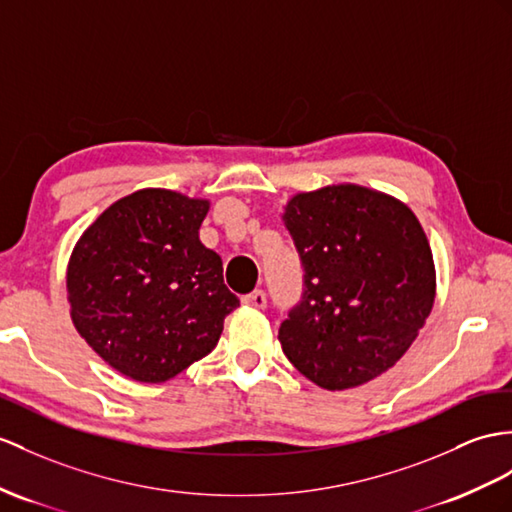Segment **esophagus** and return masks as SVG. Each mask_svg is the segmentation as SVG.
<instances>
[{"mask_svg": "<svg viewBox=\"0 0 512 512\" xmlns=\"http://www.w3.org/2000/svg\"><path fill=\"white\" fill-rule=\"evenodd\" d=\"M243 304L245 306H252V308H265L267 306V295L263 291H254L243 297Z\"/></svg>", "mask_w": 512, "mask_h": 512, "instance_id": "1", "label": "esophagus"}]
</instances>
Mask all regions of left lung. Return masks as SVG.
I'll list each match as a JSON object with an SVG mask.
<instances>
[{"instance_id":"1","label":"left lung","mask_w":512,"mask_h":512,"mask_svg":"<svg viewBox=\"0 0 512 512\" xmlns=\"http://www.w3.org/2000/svg\"><path fill=\"white\" fill-rule=\"evenodd\" d=\"M282 221L304 265V297L280 326L293 367L345 391L389 371L436 297L428 236L400 199L352 182L295 193Z\"/></svg>"}]
</instances>
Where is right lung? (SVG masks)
<instances>
[{"instance_id": "right-lung-1", "label": "right lung", "mask_w": 512, "mask_h": 512, "mask_svg": "<svg viewBox=\"0 0 512 512\" xmlns=\"http://www.w3.org/2000/svg\"><path fill=\"white\" fill-rule=\"evenodd\" d=\"M208 208L204 197L149 186L112 202L73 245L71 321L121 376H178L213 350L239 306L221 256L199 241Z\"/></svg>"}]
</instances>
